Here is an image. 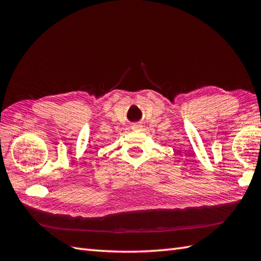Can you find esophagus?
Listing matches in <instances>:
<instances>
[{"instance_id":"1","label":"esophagus","mask_w":261,"mask_h":261,"mask_svg":"<svg viewBox=\"0 0 261 261\" xmlns=\"http://www.w3.org/2000/svg\"><path fill=\"white\" fill-rule=\"evenodd\" d=\"M142 129V125L139 123H136L132 125V130H141Z\"/></svg>"}]
</instances>
